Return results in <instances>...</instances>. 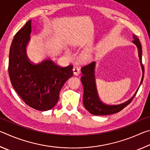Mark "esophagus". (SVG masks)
<instances>
[{"label":"esophagus","instance_id":"1","mask_svg":"<svg viewBox=\"0 0 150 150\" xmlns=\"http://www.w3.org/2000/svg\"><path fill=\"white\" fill-rule=\"evenodd\" d=\"M73 74H74L75 75H79L80 74V69H79L78 67H74L73 69Z\"/></svg>","mask_w":150,"mask_h":150}]
</instances>
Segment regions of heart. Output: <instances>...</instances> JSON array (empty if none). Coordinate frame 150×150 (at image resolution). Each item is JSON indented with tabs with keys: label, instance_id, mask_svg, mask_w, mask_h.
Listing matches in <instances>:
<instances>
[{
	"label": "heart",
	"instance_id": "heart-1",
	"mask_svg": "<svg viewBox=\"0 0 150 150\" xmlns=\"http://www.w3.org/2000/svg\"><path fill=\"white\" fill-rule=\"evenodd\" d=\"M92 52L93 51L92 50H89V51H88V52H87L85 54V57H88V56H90V55H91V54H92Z\"/></svg>",
	"mask_w": 150,
	"mask_h": 150
}]
</instances>
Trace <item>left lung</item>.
<instances>
[{
    "instance_id": "left-lung-1",
    "label": "left lung",
    "mask_w": 150,
    "mask_h": 150,
    "mask_svg": "<svg viewBox=\"0 0 150 150\" xmlns=\"http://www.w3.org/2000/svg\"><path fill=\"white\" fill-rule=\"evenodd\" d=\"M134 40L132 43L138 47L139 53V63L142 70V77L138 89L132 97L123 103L119 105H106L103 103L98 98L97 91L96 88L95 78V69L96 62H93L81 68V72L83 76L81 77V82L84 87V93H83V102L85 108L93 115H109L117 113L122 110L127 105L130 104L133 100L136 94L138 92L139 87L143 82L144 76V68L142 62V47L141 43L136 35L133 34Z\"/></svg>"
}]
</instances>
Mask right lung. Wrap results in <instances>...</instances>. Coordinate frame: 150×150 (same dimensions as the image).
I'll list each match as a JSON object with an SVG mask.
<instances>
[{"instance_id": "right-lung-1", "label": "right lung", "mask_w": 150, "mask_h": 150, "mask_svg": "<svg viewBox=\"0 0 150 150\" xmlns=\"http://www.w3.org/2000/svg\"><path fill=\"white\" fill-rule=\"evenodd\" d=\"M32 33V20L15 34L10 48L8 74L12 87L24 103L41 111L54 108L59 92L73 76V66H57L50 59L38 63L28 58L26 47Z\"/></svg>"}]
</instances>
